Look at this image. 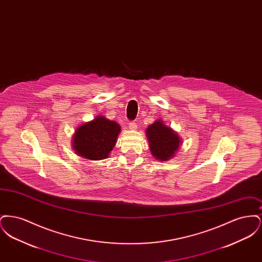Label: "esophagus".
I'll return each instance as SVG.
<instances>
[{"label": "esophagus", "mask_w": 262, "mask_h": 262, "mask_svg": "<svg viewBox=\"0 0 262 262\" xmlns=\"http://www.w3.org/2000/svg\"><path fill=\"white\" fill-rule=\"evenodd\" d=\"M128 125V127H129L130 129H133V130H136V129L137 128V123H136L135 121H133V122H129V123H128V125Z\"/></svg>", "instance_id": "obj_1"}]
</instances>
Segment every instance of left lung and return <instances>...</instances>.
Listing matches in <instances>:
<instances>
[{
	"label": "left lung",
	"instance_id": "8db88e82",
	"mask_svg": "<svg viewBox=\"0 0 262 262\" xmlns=\"http://www.w3.org/2000/svg\"><path fill=\"white\" fill-rule=\"evenodd\" d=\"M152 155L160 161L170 160L179 148L180 138L162 121L150 125L146 130Z\"/></svg>",
	"mask_w": 262,
	"mask_h": 262
}]
</instances>
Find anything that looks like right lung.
<instances>
[{"mask_svg": "<svg viewBox=\"0 0 262 262\" xmlns=\"http://www.w3.org/2000/svg\"><path fill=\"white\" fill-rule=\"evenodd\" d=\"M120 132L121 127L116 122L99 116L76 129L74 149L89 160L105 159L115 146Z\"/></svg>", "mask_w": 262, "mask_h": 262, "instance_id": "1", "label": "right lung"}]
</instances>
